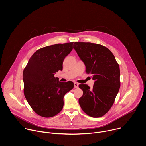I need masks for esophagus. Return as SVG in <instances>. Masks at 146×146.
<instances>
[{
    "label": "esophagus",
    "mask_w": 146,
    "mask_h": 146,
    "mask_svg": "<svg viewBox=\"0 0 146 146\" xmlns=\"http://www.w3.org/2000/svg\"><path fill=\"white\" fill-rule=\"evenodd\" d=\"M74 88H78V84L77 82H74Z\"/></svg>",
    "instance_id": "1"
}]
</instances>
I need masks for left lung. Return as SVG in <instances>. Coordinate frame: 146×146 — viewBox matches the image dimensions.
Here are the masks:
<instances>
[{"mask_svg": "<svg viewBox=\"0 0 146 146\" xmlns=\"http://www.w3.org/2000/svg\"><path fill=\"white\" fill-rule=\"evenodd\" d=\"M73 48L95 80L93 88L80 84L83 91L80 106L90 117L98 118L111 109L120 87L119 67L113 53L102 45L75 42Z\"/></svg>", "mask_w": 146, "mask_h": 146, "instance_id": "left-lung-1", "label": "left lung"}]
</instances>
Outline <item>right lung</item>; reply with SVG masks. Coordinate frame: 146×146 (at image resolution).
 <instances>
[{
  "label": "right lung",
  "mask_w": 146,
  "mask_h": 146,
  "mask_svg": "<svg viewBox=\"0 0 146 146\" xmlns=\"http://www.w3.org/2000/svg\"><path fill=\"white\" fill-rule=\"evenodd\" d=\"M73 42L40 48L30 58L23 72L24 95L38 115L52 117L64 106L65 95L74 87L72 81H59L54 74L62 71L65 58L73 50Z\"/></svg>",
  "instance_id": "right-lung-1"
}]
</instances>
